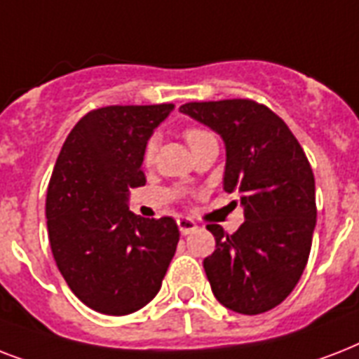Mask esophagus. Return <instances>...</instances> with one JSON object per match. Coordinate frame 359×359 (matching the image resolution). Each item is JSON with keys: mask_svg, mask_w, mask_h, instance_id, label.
Here are the masks:
<instances>
[{"mask_svg": "<svg viewBox=\"0 0 359 359\" xmlns=\"http://www.w3.org/2000/svg\"><path fill=\"white\" fill-rule=\"evenodd\" d=\"M177 225H179V231L182 235H190V233L197 229V224L190 218H179L177 219Z\"/></svg>", "mask_w": 359, "mask_h": 359, "instance_id": "obj_1", "label": "esophagus"}]
</instances>
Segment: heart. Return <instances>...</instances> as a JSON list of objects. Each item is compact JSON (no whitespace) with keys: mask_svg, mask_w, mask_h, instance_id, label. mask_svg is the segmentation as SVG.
Listing matches in <instances>:
<instances>
[{"mask_svg":"<svg viewBox=\"0 0 359 359\" xmlns=\"http://www.w3.org/2000/svg\"><path fill=\"white\" fill-rule=\"evenodd\" d=\"M184 137H186V141H188V145L194 147V145H197L199 141L212 137V134H210V132L205 128H196V126H191V128H188L184 132ZM156 149H158V140L154 137V135H152V137H149V140H147L145 147H143V162L151 163L152 160H154Z\"/></svg>","mask_w":359,"mask_h":359,"instance_id":"obj_1","label":"heart"}]
</instances>
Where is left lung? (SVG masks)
<instances>
[{
    "mask_svg": "<svg viewBox=\"0 0 359 359\" xmlns=\"http://www.w3.org/2000/svg\"><path fill=\"white\" fill-rule=\"evenodd\" d=\"M180 111L224 140V190L238 191L244 208L233 235L207 225L216 250L203 266L214 296L242 315L270 311L292 292L311 251L317 205L306 152L283 119L253 100L188 102Z\"/></svg>",
    "mask_w": 359,
    "mask_h": 359,
    "instance_id": "1",
    "label": "left lung"
}]
</instances>
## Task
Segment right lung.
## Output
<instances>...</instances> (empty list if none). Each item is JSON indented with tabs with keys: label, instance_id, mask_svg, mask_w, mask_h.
<instances>
[{
	"label": "right lung",
	"instance_id": "add662e5",
	"mask_svg": "<svg viewBox=\"0 0 359 359\" xmlns=\"http://www.w3.org/2000/svg\"><path fill=\"white\" fill-rule=\"evenodd\" d=\"M173 104L108 106L78 121L46 194L48 238L59 272L87 307L128 315L158 294L179 244L173 218L128 210L145 184L143 147Z\"/></svg>",
	"mask_w": 359,
	"mask_h": 359
}]
</instances>
